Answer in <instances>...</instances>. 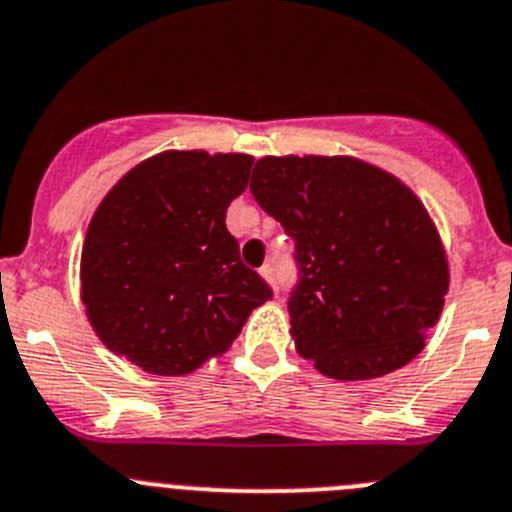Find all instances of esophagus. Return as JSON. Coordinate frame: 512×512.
Masks as SVG:
<instances>
[{
  "mask_svg": "<svg viewBox=\"0 0 512 512\" xmlns=\"http://www.w3.org/2000/svg\"><path fill=\"white\" fill-rule=\"evenodd\" d=\"M261 276H264V279L269 281L271 287L276 289V266H274V264H266V266H261Z\"/></svg>",
  "mask_w": 512,
  "mask_h": 512,
  "instance_id": "34e87169",
  "label": "esophagus"
}]
</instances>
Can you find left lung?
<instances>
[{
	"label": "left lung",
	"instance_id": "obj_1",
	"mask_svg": "<svg viewBox=\"0 0 512 512\" xmlns=\"http://www.w3.org/2000/svg\"><path fill=\"white\" fill-rule=\"evenodd\" d=\"M251 195L294 241L287 309L302 358L337 381H365L421 353L449 271L409 187L350 157H264Z\"/></svg>",
	"mask_w": 512,
	"mask_h": 512
}]
</instances>
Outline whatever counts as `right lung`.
<instances>
[{"label":"right lung","mask_w":512,"mask_h":512,"mask_svg":"<svg viewBox=\"0 0 512 512\" xmlns=\"http://www.w3.org/2000/svg\"><path fill=\"white\" fill-rule=\"evenodd\" d=\"M251 164L248 154L164 152L98 205L81 284L106 348L147 373H192L231 348L248 314L274 297L225 228Z\"/></svg>","instance_id":"1"}]
</instances>
